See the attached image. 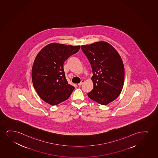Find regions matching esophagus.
Wrapping results in <instances>:
<instances>
[{"label":"esophagus","instance_id":"esophagus-1","mask_svg":"<svg viewBox=\"0 0 158 158\" xmlns=\"http://www.w3.org/2000/svg\"><path fill=\"white\" fill-rule=\"evenodd\" d=\"M84 82L85 80H81V82H80V83H79V84H78V85H79V86H81V85H82L84 83Z\"/></svg>","mask_w":158,"mask_h":158}]
</instances>
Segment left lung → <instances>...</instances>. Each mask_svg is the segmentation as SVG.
Segmentation results:
<instances>
[{
  "instance_id": "8db88e82",
  "label": "left lung",
  "mask_w": 158,
  "mask_h": 158,
  "mask_svg": "<svg viewBox=\"0 0 158 158\" xmlns=\"http://www.w3.org/2000/svg\"><path fill=\"white\" fill-rule=\"evenodd\" d=\"M92 69L93 89L89 98L107 105L118 97L124 81V68L121 56L109 43L99 41L81 47Z\"/></svg>"
}]
</instances>
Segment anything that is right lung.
<instances>
[{
	"label": "right lung",
	"instance_id": "obj_1",
	"mask_svg": "<svg viewBox=\"0 0 158 158\" xmlns=\"http://www.w3.org/2000/svg\"><path fill=\"white\" fill-rule=\"evenodd\" d=\"M80 48V45L52 43L37 54L32 68V82L37 94L45 102L57 105L72 94L74 87L66 79L64 62Z\"/></svg>",
	"mask_w": 158,
	"mask_h": 158
}]
</instances>
